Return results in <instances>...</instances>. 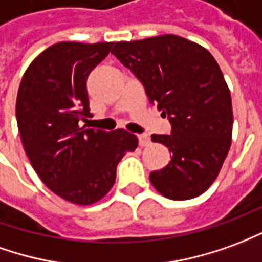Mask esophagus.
<instances>
[{"label":"esophagus","mask_w":262,"mask_h":262,"mask_svg":"<svg viewBox=\"0 0 262 262\" xmlns=\"http://www.w3.org/2000/svg\"><path fill=\"white\" fill-rule=\"evenodd\" d=\"M138 142H140L141 146H146V145H149L151 138H149V135L148 134H140L138 135Z\"/></svg>","instance_id":"1"}]
</instances>
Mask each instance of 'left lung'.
<instances>
[{
	"mask_svg": "<svg viewBox=\"0 0 262 262\" xmlns=\"http://www.w3.org/2000/svg\"><path fill=\"white\" fill-rule=\"evenodd\" d=\"M111 53L145 89L148 100L168 117L170 135L152 134L172 154L149 179L165 198H198L216 181L233 131L231 96L210 52L176 35L117 42Z\"/></svg>",
	"mask_w": 262,
	"mask_h": 262,
	"instance_id": "obj_1",
	"label": "left lung"
}]
</instances>
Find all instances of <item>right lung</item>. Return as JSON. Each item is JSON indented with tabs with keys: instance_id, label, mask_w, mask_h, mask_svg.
Returning <instances> with one entry per match:
<instances>
[{
	"instance_id": "1",
	"label": "right lung",
	"mask_w": 262,
	"mask_h": 262,
	"mask_svg": "<svg viewBox=\"0 0 262 262\" xmlns=\"http://www.w3.org/2000/svg\"><path fill=\"white\" fill-rule=\"evenodd\" d=\"M113 42H59L27 69L18 89L16 122L24 149L40 181L62 199L93 205L116 182L117 165L138 138L124 129L83 125L90 117L87 77Z\"/></svg>"
}]
</instances>
